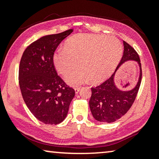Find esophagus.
Listing matches in <instances>:
<instances>
[{
	"mask_svg": "<svg viewBox=\"0 0 159 159\" xmlns=\"http://www.w3.org/2000/svg\"><path fill=\"white\" fill-rule=\"evenodd\" d=\"M75 90V93H79L80 90V87H79V88H75V89H74Z\"/></svg>",
	"mask_w": 159,
	"mask_h": 159,
	"instance_id": "34e87169",
	"label": "esophagus"
}]
</instances>
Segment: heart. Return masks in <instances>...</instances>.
<instances>
[{
	"label": "heart",
	"instance_id": "b5f03b06",
	"mask_svg": "<svg viewBox=\"0 0 159 159\" xmlns=\"http://www.w3.org/2000/svg\"><path fill=\"white\" fill-rule=\"evenodd\" d=\"M53 55L52 61L59 74L66 75L76 64L79 67L66 77L70 85L77 86L87 80L102 81L111 74L122 54V46L112 36L80 34L67 39Z\"/></svg>",
	"mask_w": 159,
	"mask_h": 159
}]
</instances>
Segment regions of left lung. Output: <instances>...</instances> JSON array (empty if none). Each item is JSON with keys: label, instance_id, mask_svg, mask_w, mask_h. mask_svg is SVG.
I'll return each instance as SVG.
<instances>
[{"label": "left lung", "instance_id": "8db88e82", "mask_svg": "<svg viewBox=\"0 0 159 159\" xmlns=\"http://www.w3.org/2000/svg\"><path fill=\"white\" fill-rule=\"evenodd\" d=\"M123 44L124 52L114 74L101 85L91 88L92 95L89 105L93 117L98 122L111 123L124 116L134 103L139 89L142 76L139 57L134 48L125 41H123ZM129 60H134L138 63L140 68V75L135 88L128 92H123L116 87L114 76L120 65Z\"/></svg>", "mask_w": 159, "mask_h": 159}]
</instances>
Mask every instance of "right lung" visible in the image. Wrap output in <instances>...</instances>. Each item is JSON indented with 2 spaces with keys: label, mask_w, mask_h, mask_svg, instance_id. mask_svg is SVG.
<instances>
[{
  "label": "right lung",
  "mask_w": 159,
  "mask_h": 159,
  "mask_svg": "<svg viewBox=\"0 0 159 159\" xmlns=\"http://www.w3.org/2000/svg\"><path fill=\"white\" fill-rule=\"evenodd\" d=\"M73 32L46 35L32 42L22 54L19 66V85L25 104L37 120L44 124L63 122L75 95L58 75L52 61L59 44Z\"/></svg>",
  "instance_id": "obj_1"
}]
</instances>
